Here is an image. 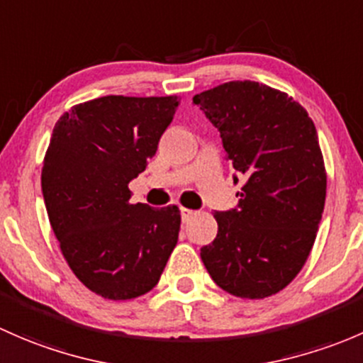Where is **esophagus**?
Masks as SVG:
<instances>
[{
    "label": "esophagus",
    "mask_w": 363,
    "mask_h": 363,
    "mask_svg": "<svg viewBox=\"0 0 363 363\" xmlns=\"http://www.w3.org/2000/svg\"><path fill=\"white\" fill-rule=\"evenodd\" d=\"M180 213H182L183 222H189V220L196 215V211H192V209H189V208H180Z\"/></svg>",
    "instance_id": "1"
}]
</instances>
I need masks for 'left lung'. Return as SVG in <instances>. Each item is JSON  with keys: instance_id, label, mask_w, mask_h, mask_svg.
I'll return each mask as SVG.
<instances>
[{"instance_id": "8db88e82", "label": "left lung", "mask_w": 363, "mask_h": 363, "mask_svg": "<svg viewBox=\"0 0 363 363\" xmlns=\"http://www.w3.org/2000/svg\"><path fill=\"white\" fill-rule=\"evenodd\" d=\"M194 104L220 130L225 159L246 180L238 206L213 215L218 234L201 259L236 297L278 294L308 260L323 213L327 174L316 127L297 101L259 82H227L194 96Z\"/></svg>"}]
</instances>
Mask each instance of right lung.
<instances>
[{"mask_svg": "<svg viewBox=\"0 0 363 363\" xmlns=\"http://www.w3.org/2000/svg\"><path fill=\"white\" fill-rule=\"evenodd\" d=\"M180 98L104 96L77 104L52 130L42 192L66 262L94 294L127 301L159 283L180 233V209L130 204Z\"/></svg>", "mask_w": 363, "mask_h": 363, "instance_id": "1", "label": "right lung"}]
</instances>
